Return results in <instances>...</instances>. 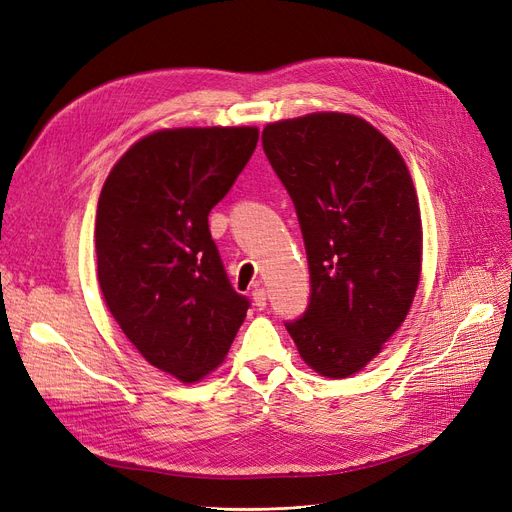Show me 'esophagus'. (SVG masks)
<instances>
[{"instance_id":"obj_1","label":"esophagus","mask_w":512,"mask_h":512,"mask_svg":"<svg viewBox=\"0 0 512 512\" xmlns=\"http://www.w3.org/2000/svg\"><path fill=\"white\" fill-rule=\"evenodd\" d=\"M253 304L259 308V310H263L268 306V293L263 291V289H255L253 291Z\"/></svg>"}]
</instances>
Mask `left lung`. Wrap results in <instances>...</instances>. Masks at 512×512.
Masks as SVG:
<instances>
[{
    "instance_id": "left-lung-1",
    "label": "left lung",
    "mask_w": 512,
    "mask_h": 512,
    "mask_svg": "<svg viewBox=\"0 0 512 512\" xmlns=\"http://www.w3.org/2000/svg\"><path fill=\"white\" fill-rule=\"evenodd\" d=\"M261 143L295 204L310 266V306L287 331L310 369L344 380L384 350L418 291L413 179L390 139L352 113L278 120Z\"/></svg>"
}]
</instances>
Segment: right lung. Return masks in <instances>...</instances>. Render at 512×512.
<instances>
[{"label":"right lung","mask_w":512,"mask_h":512,"mask_svg":"<svg viewBox=\"0 0 512 512\" xmlns=\"http://www.w3.org/2000/svg\"><path fill=\"white\" fill-rule=\"evenodd\" d=\"M257 139V126L149 132L101 189L94 249L105 306L145 361L183 384L225 361L249 310L225 276L208 213Z\"/></svg>","instance_id":"right-lung-1"}]
</instances>
